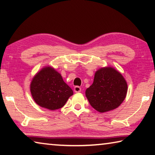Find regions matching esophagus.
<instances>
[{
    "instance_id": "1",
    "label": "esophagus",
    "mask_w": 155,
    "mask_h": 155,
    "mask_svg": "<svg viewBox=\"0 0 155 155\" xmlns=\"http://www.w3.org/2000/svg\"><path fill=\"white\" fill-rule=\"evenodd\" d=\"M74 92H76V93L81 92V88L79 87V86H75V87H74Z\"/></svg>"
}]
</instances>
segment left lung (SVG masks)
Returning <instances> with one entry per match:
<instances>
[{"mask_svg":"<svg viewBox=\"0 0 155 155\" xmlns=\"http://www.w3.org/2000/svg\"><path fill=\"white\" fill-rule=\"evenodd\" d=\"M127 83L123 76L112 67L97 70L94 82L85 91L91 106L100 113L107 112L118 107L127 93Z\"/></svg>","mask_w":155,"mask_h":155,"instance_id":"left-lung-1","label":"left lung"}]
</instances>
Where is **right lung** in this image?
Listing matches in <instances>:
<instances>
[{
    "mask_svg": "<svg viewBox=\"0 0 155 155\" xmlns=\"http://www.w3.org/2000/svg\"><path fill=\"white\" fill-rule=\"evenodd\" d=\"M31 95L35 103L43 108L56 110L65 105L73 91L61 75L51 66L37 73L31 83Z\"/></svg>",
    "mask_w": 155,
    "mask_h": 155,
    "instance_id": "right-lung-1",
    "label": "right lung"
}]
</instances>
